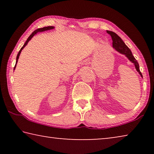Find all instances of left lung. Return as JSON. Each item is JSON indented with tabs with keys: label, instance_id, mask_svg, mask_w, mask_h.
Listing matches in <instances>:
<instances>
[{
	"label": "left lung",
	"instance_id": "obj_1",
	"mask_svg": "<svg viewBox=\"0 0 154 154\" xmlns=\"http://www.w3.org/2000/svg\"><path fill=\"white\" fill-rule=\"evenodd\" d=\"M106 32L111 35L112 40H113V47L116 49L117 51H119V53L122 54H124L130 60V61H131L132 63H134L135 68H136L137 71L139 72V73L140 75V76L143 77L142 73L140 71L139 69V63L136 59L134 58V57L132 55L130 49L128 48V46L124 43L123 41L122 40V38L117 35L116 33L114 32H112L110 30H106Z\"/></svg>",
	"mask_w": 154,
	"mask_h": 154
}]
</instances>
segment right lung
I'll use <instances>...</instances> for the list:
<instances>
[{
    "label": "right lung",
    "instance_id": "right-lung-1",
    "mask_svg": "<svg viewBox=\"0 0 154 154\" xmlns=\"http://www.w3.org/2000/svg\"><path fill=\"white\" fill-rule=\"evenodd\" d=\"M53 28H54V26H48V27H43V28H38V29H36V30H35V31H34V32H33L32 34H31V35L29 36V37L28 38V39L26 40V43H24V45H23L22 48H21V49L20 50V51L18 52L17 56V58H16V64H17V60H18V58H19V56H20V55L21 51H22V50L23 49V48H24V47L27 45V43H28V41H29L31 39V38H32L33 37L34 35H35V34H36V33L38 32H43V31H45V30H48L53 29ZM16 64H15V65L14 69H15V66H16Z\"/></svg>",
    "mask_w": 154,
    "mask_h": 154
}]
</instances>
